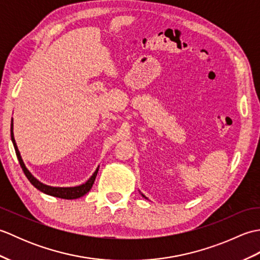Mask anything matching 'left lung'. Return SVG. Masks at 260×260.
<instances>
[{
  "instance_id": "8db88e82",
  "label": "left lung",
  "mask_w": 260,
  "mask_h": 260,
  "mask_svg": "<svg viewBox=\"0 0 260 260\" xmlns=\"http://www.w3.org/2000/svg\"><path fill=\"white\" fill-rule=\"evenodd\" d=\"M143 197H144V196H143Z\"/></svg>"
}]
</instances>
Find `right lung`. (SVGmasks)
I'll use <instances>...</instances> for the list:
<instances>
[{
    "label": "right lung",
    "mask_w": 260,
    "mask_h": 260,
    "mask_svg": "<svg viewBox=\"0 0 260 260\" xmlns=\"http://www.w3.org/2000/svg\"><path fill=\"white\" fill-rule=\"evenodd\" d=\"M11 140H12L13 143V146H14V150H15V154L16 156H18L19 159V163L21 165L22 170H23V172L25 174V176L27 178V180L30 181V183L37 187L38 190H40L41 192L46 193V194L49 196H52V197H57V198H61V199H68V200H73V199H78L82 196H85L87 192H89L91 186L93 184V182H95V179L97 176L98 173V169L99 167L96 169L95 172L90 176L89 180H88L86 183L78 185V186H73V187H58V186H50V185H46L41 183L40 181L37 180L35 176H33L30 171L25 168V165L23 163V159H22L21 155H20V152L18 150V146H16V143L14 140V135H13V119L11 120Z\"/></svg>",
    "instance_id": "right-lung-1"
}]
</instances>
